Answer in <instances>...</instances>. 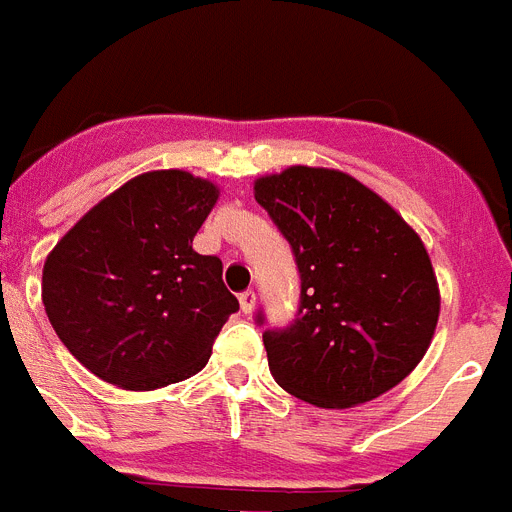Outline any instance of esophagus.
I'll return each mask as SVG.
<instances>
[{"label": "esophagus", "instance_id": "esophagus-1", "mask_svg": "<svg viewBox=\"0 0 512 512\" xmlns=\"http://www.w3.org/2000/svg\"><path fill=\"white\" fill-rule=\"evenodd\" d=\"M240 308H243V314H253V308H256V293L253 290L240 293Z\"/></svg>", "mask_w": 512, "mask_h": 512}]
</instances>
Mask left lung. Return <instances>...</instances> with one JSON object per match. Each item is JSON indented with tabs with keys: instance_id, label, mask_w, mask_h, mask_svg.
Returning <instances> with one entry per match:
<instances>
[{
	"instance_id": "obj_1",
	"label": "left lung",
	"mask_w": 512,
	"mask_h": 512,
	"mask_svg": "<svg viewBox=\"0 0 512 512\" xmlns=\"http://www.w3.org/2000/svg\"><path fill=\"white\" fill-rule=\"evenodd\" d=\"M253 196L290 243L301 301L287 327L266 329L282 390L322 408L369 403L424 358L439 290L424 243L356 177L290 167L256 180ZM264 311L256 324H264Z\"/></svg>"
}]
</instances>
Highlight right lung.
I'll use <instances>...</instances> for the list:
<instances>
[{
    "mask_svg": "<svg viewBox=\"0 0 512 512\" xmlns=\"http://www.w3.org/2000/svg\"><path fill=\"white\" fill-rule=\"evenodd\" d=\"M217 198V185L190 172H146L96 204L46 256V316L91 374L156 390L204 369L240 308L222 261L193 251Z\"/></svg>",
    "mask_w": 512,
    "mask_h": 512,
    "instance_id": "1",
    "label": "right lung"
}]
</instances>
